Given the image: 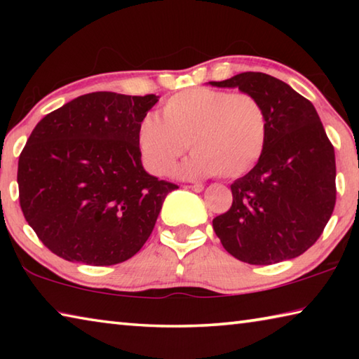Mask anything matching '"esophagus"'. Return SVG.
Masks as SVG:
<instances>
[{
	"label": "esophagus",
	"instance_id": "obj_1",
	"mask_svg": "<svg viewBox=\"0 0 359 359\" xmlns=\"http://www.w3.org/2000/svg\"><path fill=\"white\" fill-rule=\"evenodd\" d=\"M188 188H190V190H193V191L199 193V191L204 190V185L203 184H193V185H188Z\"/></svg>",
	"mask_w": 359,
	"mask_h": 359
}]
</instances>
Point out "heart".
I'll use <instances>...</instances> for the list:
<instances>
[{
    "label": "heart",
    "mask_w": 359,
    "mask_h": 359,
    "mask_svg": "<svg viewBox=\"0 0 359 359\" xmlns=\"http://www.w3.org/2000/svg\"><path fill=\"white\" fill-rule=\"evenodd\" d=\"M266 136L267 115L253 95L209 87L171 96L161 118L145 115L137 130L142 161L155 175L171 171L190 144L194 154L177 171L185 179L241 177L259 160Z\"/></svg>",
    "instance_id": "1"
}]
</instances>
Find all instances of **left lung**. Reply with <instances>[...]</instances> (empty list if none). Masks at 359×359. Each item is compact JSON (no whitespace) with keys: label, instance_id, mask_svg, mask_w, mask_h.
I'll return each mask as SVG.
<instances>
[{"label":"left lung","instance_id":"8db88e82","mask_svg":"<svg viewBox=\"0 0 359 359\" xmlns=\"http://www.w3.org/2000/svg\"><path fill=\"white\" fill-rule=\"evenodd\" d=\"M214 87L253 95L267 115L264 150L231 185L233 204L214 218L224 250L248 264H276L311 248L336 204V156L317 111L288 83L242 72Z\"/></svg>","mask_w":359,"mask_h":359}]
</instances>
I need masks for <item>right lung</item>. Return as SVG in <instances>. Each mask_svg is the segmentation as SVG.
I'll list each match as a JSON object with an SVG mask.
<instances>
[{"label": "right lung", "instance_id": "right-lung-1", "mask_svg": "<svg viewBox=\"0 0 359 359\" xmlns=\"http://www.w3.org/2000/svg\"><path fill=\"white\" fill-rule=\"evenodd\" d=\"M158 96L82 95L47 114L19 158L20 208L48 250L90 266L141 250L175 184L141 161L137 130Z\"/></svg>", "mask_w": 359, "mask_h": 359}]
</instances>
